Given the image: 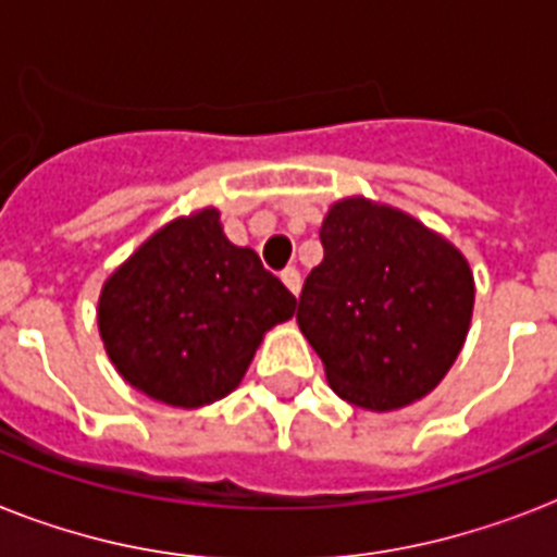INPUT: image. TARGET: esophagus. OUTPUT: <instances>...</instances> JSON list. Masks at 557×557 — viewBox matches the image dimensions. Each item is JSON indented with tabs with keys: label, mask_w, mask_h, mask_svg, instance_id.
<instances>
[{
	"label": "esophagus",
	"mask_w": 557,
	"mask_h": 557,
	"mask_svg": "<svg viewBox=\"0 0 557 557\" xmlns=\"http://www.w3.org/2000/svg\"><path fill=\"white\" fill-rule=\"evenodd\" d=\"M280 280L286 283V288L292 292V295H300V271L295 269V265H288V269L280 271Z\"/></svg>",
	"instance_id": "1"
}]
</instances>
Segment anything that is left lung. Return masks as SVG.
Wrapping results in <instances>:
<instances>
[{
	"mask_svg": "<svg viewBox=\"0 0 557 557\" xmlns=\"http://www.w3.org/2000/svg\"><path fill=\"white\" fill-rule=\"evenodd\" d=\"M297 323L330 387L364 410L428 396L457 361L474 312V274L445 239L364 196L335 201L321 225Z\"/></svg>",
	"mask_w": 557,
	"mask_h": 557,
	"instance_id": "8db88e82",
	"label": "left lung"
}]
</instances>
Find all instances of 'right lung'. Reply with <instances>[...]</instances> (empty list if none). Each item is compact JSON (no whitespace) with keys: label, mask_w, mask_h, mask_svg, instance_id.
Returning a JSON list of instances; mask_svg holds the SVG:
<instances>
[{"label":"right lung","mask_w":557,"mask_h":557,"mask_svg":"<svg viewBox=\"0 0 557 557\" xmlns=\"http://www.w3.org/2000/svg\"><path fill=\"white\" fill-rule=\"evenodd\" d=\"M295 295L251 248L222 234L216 208L156 231L103 283L98 326L115 370L156 401L201 407L243 381L262 335Z\"/></svg>","instance_id":"add662e5"}]
</instances>
